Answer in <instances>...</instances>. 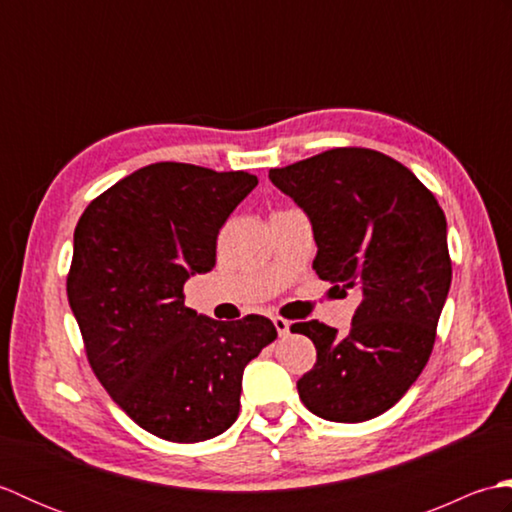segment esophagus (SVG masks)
Wrapping results in <instances>:
<instances>
[{
	"label": "esophagus",
	"mask_w": 512,
	"mask_h": 512,
	"mask_svg": "<svg viewBox=\"0 0 512 512\" xmlns=\"http://www.w3.org/2000/svg\"><path fill=\"white\" fill-rule=\"evenodd\" d=\"M273 323H275V328H277V334H279V336H288V334H290V321L281 319V317H275Z\"/></svg>",
	"instance_id": "34e87169"
}]
</instances>
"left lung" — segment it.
<instances>
[{
	"label": "left lung",
	"instance_id": "8db88e82",
	"mask_svg": "<svg viewBox=\"0 0 512 512\" xmlns=\"http://www.w3.org/2000/svg\"><path fill=\"white\" fill-rule=\"evenodd\" d=\"M268 178L308 215L317 275L361 295L343 336L319 321L290 328L317 347L299 398L323 420L376 418L431 356L451 288L447 217L407 167L374 149H330Z\"/></svg>",
	"mask_w": 512,
	"mask_h": 512
}]
</instances>
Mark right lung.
I'll use <instances>...</instances> for the list:
<instances>
[{
    "instance_id": "obj_1",
    "label": "right lung",
    "mask_w": 512,
    "mask_h": 512,
    "mask_svg": "<svg viewBox=\"0 0 512 512\" xmlns=\"http://www.w3.org/2000/svg\"><path fill=\"white\" fill-rule=\"evenodd\" d=\"M255 187L246 171L156 162L76 224L68 301L88 361L116 405L162 440L202 442L231 427L244 367L277 339L266 317L215 321L182 295L213 270L217 233Z\"/></svg>"
}]
</instances>
